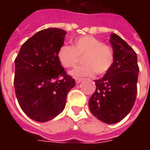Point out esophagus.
Masks as SVG:
<instances>
[{"mask_svg":"<svg viewBox=\"0 0 150 150\" xmlns=\"http://www.w3.org/2000/svg\"><path fill=\"white\" fill-rule=\"evenodd\" d=\"M83 80V78H75V81H76V83H81L82 81Z\"/></svg>","mask_w":150,"mask_h":150,"instance_id":"1","label":"esophagus"}]
</instances>
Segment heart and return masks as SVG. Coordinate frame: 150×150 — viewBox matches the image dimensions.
Segmentation results:
<instances>
[{
    "label": "heart",
    "instance_id": "heart-1",
    "mask_svg": "<svg viewBox=\"0 0 150 150\" xmlns=\"http://www.w3.org/2000/svg\"><path fill=\"white\" fill-rule=\"evenodd\" d=\"M57 56L61 64L66 68L76 66L83 57L85 64L75 67L70 72L74 77L92 76L95 72L103 75L109 71L114 62L112 47L93 36H83L75 39L72 47L62 45Z\"/></svg>",
    "mask_w": 150,
    "mask_h": 150
}]
</instances>
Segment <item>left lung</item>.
<instances>
[{
	"label": "left lung",
	"instance_id": "8db88e82",
	"mask_svg": "<svg viewBox=\"0 0 150 150\" xmlns=\"http://www.w3.org/2000/svg\"><path fill=\"white\" fill-rule=\"evenodd\" d=\"M114 62L103 78L94 80L96 90L88 101L91 112L106 124L124 119L134 104L139 66L134 49L117 34L110 35Z\"/></svg>",
	"mask_w": 150,
	"mask_h": 150
}]
</instances>
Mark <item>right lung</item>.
I'll return each mask as SVG.
<instances>
[{
    "label": "right lung",
    "instance_id": "1",
    "mask_svg": "<svg viewBox=\"0 0 150 150\" xmlns=\"http://www.w3.org/2000/svg\"><path fill=\"white\" fill-rule=\"evenodd\" d=\"M67 32L47 28L26 41L15 59L14 86L22 111L38 122H47L65 108L67 94L75 86L57 59Z\"/></svg>",
    "mask_w": 150,
    "mask_h": 150
}]
</instances>
